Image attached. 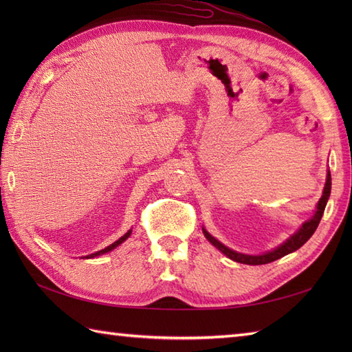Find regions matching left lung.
<instances>
[{"mask_svg": "<svg viewBox=\"0 0 352 352\" xmlns=\"http://www.w3.org/2000/svg\"><path fill=\"white\" fill-rule=\"evenodd\" d=\"M330 193H331V174H330V170H328L325 188H324V192H322V197H320L319 201H318L315 214H313L309 221H305L302 226L300 227V230H298L296 233L292 234L287 239V241H284L280 246H276V248H274L272 251L258 254V256H250V254H242V252H237L234 250H230L228 246L221 243L218 239H214L210 233H208V231L204 227H203V233H204L207 241L210 242L214 246V248H218L222 254H226L228 258L237 261V263H243V265H266V263H271V261H274V260H278L284 256H287V254H290V252L300 250L301 246L313 236V233H315L318 226H319L320 218H322L325 206L328 203V198H330Z\"/></svg>", "mask_w": 352, "mask_h": 352, "instance_id": "left-lung-1", "label": "left lung"}]
</instances>
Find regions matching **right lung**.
Returning a JSON list of instances; mask_svg holds the SVG:
<instances>
[{"mask_svg":"<svg viewBox=\"0 0 352 352\" xmlns=\"http://www.w3.org/2000/svg\"><path fill=\"white\" fill-rule=\"evenodd\" d=\"M130 234H131V230H129V231H126V233H125V234H124L122 237H119L116 242H113V243H111V245H109V246H107V248H104V250H101V251H96V252L91 254V256H86V258H94V257H96V256H101V254H106V252H110V251H113V250L116 248V246H119V245H121L122 242H125V241H126V239H129V237H130Z\"/></svg>","mask_w":352,"mask_h":352,"instance_id":"right-lung-1","label":"right lung"}]
</instances>
